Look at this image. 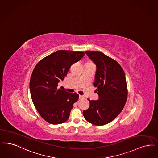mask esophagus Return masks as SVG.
Returning a JSON list of instances; mask_svg holds the SVG:
<instances>
[{
    "mask_svg": "<svg viewBox=\"0 0 158 158\" xmlns=\"http://www.w3.org/2000/svg\"><path fill=\"white\" fill-rule=\"evenodd\" d=\"M83 98H84V96L79 95V99H83Z\"/></svg>",
    "mask_w": 158,
    "mask_h": 158,
    "instance_id": "esophagus-1",
    "label": "esophagus"
}]
</instances>
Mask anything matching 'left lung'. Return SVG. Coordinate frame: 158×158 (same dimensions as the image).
Listing matches in <instances>:
<instances>
[{
  "label": "left lung",
  "mask_w": 158,
  "mask_h": 158,
  "mask_svg": "<svg viewBox=\"0 0 158 158\" xmlns=\"http://www.w3.org/2000/svg\"><path fill=\"white\" fill-rule=\"evenodd\" d=\"M85 53L96 66L94 86L99 99H88L90 106L83 114L92 124L102 126L114 120L125 106L127 96L125 75L119 63L101 52Z\"/></svg>",
  "instance_id": "1"
}]
</instances>
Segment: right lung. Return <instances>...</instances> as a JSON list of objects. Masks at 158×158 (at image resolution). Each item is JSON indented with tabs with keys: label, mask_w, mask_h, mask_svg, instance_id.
Returning <instances> with one entry per match:
<instances>
[{
	"label": "right lung",
	"mask_w": 158,
	"mask_h": 158,
	"mask_svg": "<svg viewBox=\"0 0 158 158\" xmlns=\"http://www.w3.org/2000/svg\"><path fill=\"white\" fill-rule=\"evenodd\" d=\"M81 51H57L38 62L30 80V92L34 106L42 118L53 125L65 122L79 95L58 88L57 83L66 76L70 66L81 60Z\"/></svg>",
	"instance_id": "add662e5"
}]
</instances>
